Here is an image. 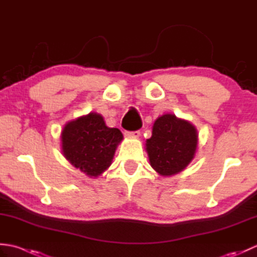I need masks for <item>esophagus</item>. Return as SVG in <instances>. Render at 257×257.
Returning <instances> with one entry per match:
<instances>
[{"label": "esophagus", "instance_id": "obj_1", "mask_svg": "<svg viewBox=\"0 0 257 257\" xmlns=\"http://www.w3.org/2000/svg\"><path fill=\"white\" fill-rule=\"evenodd\" d=\"M124 135L128 136V137L137 138V137H139V136H140V132H139V130H136V132H125Z\"/></svg>", "mask_w": 257, "mask_h": 257}]
</instances>
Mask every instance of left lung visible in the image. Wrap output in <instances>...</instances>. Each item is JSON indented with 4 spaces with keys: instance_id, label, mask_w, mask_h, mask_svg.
Returning <instances> with one entry per match:
<instances>
[{
    "instance_id": "1",
    "label": "left lung",
    "mask_w": 257,
    "mask_h": 257,
    "mask_svg": "<svg viewBox=\"0 0 257 257\" xmlns=\"http://www.w3.org/2000/svg\"><path fill=\"white\" fill-rule=\"evenodd\" d=\"M196 147L198 132L194 125L166 113L155 121L146 150L151 167L161 176L170 177L187 168L194 158Z\"/></svg>"
}]
</instances>
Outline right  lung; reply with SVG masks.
<instances>
[{
  "mask_svg": "<svg viewBox=\"0 0 257 257\" xmlns=\"http://www.w3.org/2000/svg\"><path fill=\"white\" fill-rule=\"evenodd\" d=\"M122 138L119 129L107 127L99 113L90 112L65 124L62 149L75 168L96 178L111 165Z\"/></svg>",
  "mask_w": 257,
  "mask_h": 257,
  "instance_id": "right-lung-1",
  "label": "right lung"
}]
</instances>
